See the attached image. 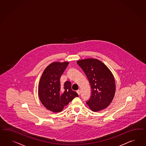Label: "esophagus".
Returning a JSON list of instances; mask_svg holds the SVG:
<instances>
[{"label":"esophagus","mask_w":146,"mask_h":146,"mask_svg":"<svg viewBox=\"0 0 146 146\" xmlns=\"http://www.w3.org/2000/svg\"><path fill=\"white\" fill-rule=\"evenodd\" d=\"M77 93H78V94L79 96V95H80V91L79 90H77Z\"/></svg>","instance_id":"obj_1"}]
</instances>
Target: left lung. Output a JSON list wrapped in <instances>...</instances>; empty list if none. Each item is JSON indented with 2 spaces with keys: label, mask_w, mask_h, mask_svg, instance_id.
Wrapping results in <instances>:
<instances>
[{
  "label": "left lung",
  "mask_w": 146,
  "mask_h": 146,
  "mask_svg": "<svg viewBox=\"0 0 146 146\" xmlns=\"http://www.w3.org/2000/svg\"><path fill=\"white\" fill-rule=\"evenodd\" d=\"M77 64L85 74L92 89L91 96L86 104L95 112L106 108L111 102L116 90L111 71L97 59L79 60Z\"/></svg>",
  "instance_id": "8db88e82"
}]
</instances>
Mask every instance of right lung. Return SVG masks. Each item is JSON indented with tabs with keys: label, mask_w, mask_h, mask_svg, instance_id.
Segmentation results:
<instances>
[{
	"label": "right lung",
	"mask_w": 146,
	"mask_h": 146,
	"mask_svg": "<svg viewBox=\"0 0 146 146\" xmlns=\"http://www.w3.org/2000/svg\"><path fill=\"white\" fill-rule=\"evenodd\" d=\"M69 64V62H54L44 70L39 84L38 94L42 104L46 108L54 113L63 110L78 94L71 89V83L66 82L60 84V78Z\"/></svg>",
	"instance_id": "1"
}]
</instances>
